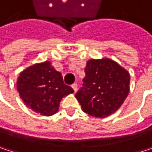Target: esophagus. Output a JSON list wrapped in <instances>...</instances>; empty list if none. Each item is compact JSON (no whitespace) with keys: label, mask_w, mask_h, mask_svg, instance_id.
I'll use <instances>...</instances> for the list:
<instances>
[{"label":"esophagus","mask_w":152,"mask_h":152,"mask_svg":"<svg viewBox=\"0 0 152 152\" xmlns=\"http://www.w3.org/2000/svg\"><path fill=\"white\" fill-rule=\"evenodd\" d=\"M71 87H72V89H73V91H74V92H76L77 91V84L76 83H74V84H72L71 85Z\"/></svg>","instance_id":"34e87169"}]
</instances>
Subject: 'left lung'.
<instances>
[{
  "label": "left lung",
  "instance_id": "obj_1",
  "mask_svg": "<svg viewBox=\"0 0 152 152\" xmlns=\"http://www.w3.org/2000/svg\"><path fill=\"white\" fill-rule=\"evenodd\" d=\"M83 87L76 94L83 111L96 118H106L123 104L129 92L130 74L110 58L86 62Z\"/></svg>",
  "mask_w": 152,
  "mask_h": 152
}]
</instances>
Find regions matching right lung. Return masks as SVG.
Listing matches in <instances>:
<instances>
[{
    "label": "right lung",
    "instance_id": "add662e5",
    "mask_svg": "<svg viewBox=\"0 0 152 152\" xmlns=\"http://www.w3.org/2000/svg\"><path fill=\"white\" fill-rule=\"evenodd\" d=\"M16 89L25 106L44 116L55 114L62 98L74 92L64 84L61 74L49 61L35 63L20 72Z\"/></svg>",
    "mask_w": 152,
    "mask_h": 152
}]
</instances>
